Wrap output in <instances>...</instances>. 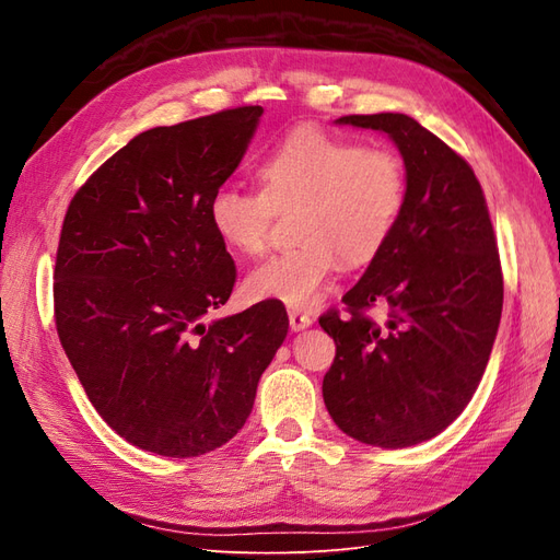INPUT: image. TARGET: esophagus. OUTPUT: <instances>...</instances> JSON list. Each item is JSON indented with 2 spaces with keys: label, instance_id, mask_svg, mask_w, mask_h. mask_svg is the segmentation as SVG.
Here are the masks:
<instances>
[{
  "label": "esophagus",
  "instance_id": "1",
  "mask_svg": "<svg viewBox=\"0 0 560 560\" xmlns=\"http://www.w3.org/2000/svg\"><path fill=\"white\" fill-rule=\"evenodd\" d=\"M311 325H313V315L303 313V311H296V308L290 311V327H292L294 331H301V329H306V327H311Z\"/></svg>",
  "mask_w": 560,
  "mask_h": 560
}]
</instances>
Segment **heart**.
I'll return each instance as SVG.
<instances>
[{
    "label": "heart",
    "instance_id": "heart-1",
    "mask_svg": "<svg viewBox=\"0 0 560 560\" xmlns=\"http://www.w3.org/2000/svg\"><path fill=\"white\" fill-rule=\"evenodd\" d=\"M261 191L222 184L208 200V222L224 247L259 254L276 212L296 210L292 249L249 270L252 299L306 311L325 296L341 257L376 259L406 206V171L389 149L364 147L317 128H296L257 165Z\"/></svg>",
    "mask_w": 560,
    "mask_h": 560
}]
</instances>
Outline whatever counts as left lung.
<instances>
[{"label": "left lung", "instance_id": "1", "mask_svg": "<svg viewBox=\"0 0 560 560\" xmlns=\"http://www.w3.org/2000/svg\"><path fill=\"white\" fill-rule=\"evenodd\" d=\"M336 124L385 132L406 167L393 238L319 317L336 343L322 381L334 422L369 446L406 448L446 430L483 376L502 315V268L481 184L469 163L406 114ZM386 308L383 323L363 315Z\"/></svg>", "mask_w": 560, "mask_h": 560}]
</instances>
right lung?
I'll return each instance as SVG.
<instances>
[{
	"mask_svg": "<svg viewBox=\"0 0 560 560\" xmlns=\"http://www.w3.org/2000/svg\"><path fill=\"white\" fill-rule=\"evenodd\" d=\"M261 114L235 107L144 130L67 208L54 276L60 343L95 411L142 451L224 446L290 327L278 301L206 322L235 284L208 200Z\"/></svg>",
	"mask_w": 560,
	"mask_h": 560,
	"instance_id": "1",
	"label": "right lung"
}]
</instances>
